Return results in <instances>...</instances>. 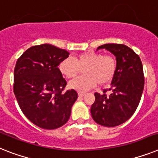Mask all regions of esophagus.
Returning <instances> with one entry per match:
<instances>
[{
    "instance_id": "34e87169",
    "label": "esophagus",
    "mask_w": 158,
    "mask_h": 158,
    "mask_svg": "<svg viewBox=\"0 0 158 158\" xmlns=\"http://www.w3.org/2000/svg\"><path fill=\"white\" fill-rule=\"evenodd\" d=\"M84 95H85V93H81V92L78 93V96H79V97H83Z\"/></svg>"
}]
</instances>
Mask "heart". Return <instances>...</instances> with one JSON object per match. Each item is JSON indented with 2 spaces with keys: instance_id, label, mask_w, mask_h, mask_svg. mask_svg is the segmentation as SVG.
I'll use <instances>...</instances> for the list:
<instances>
[{
  "instance_id": "heart-1",
  "label": "heart",
  "mask_w": 158,
  "mask_h": 158,
  "mask_svg": "<svg viewBox=\"0 0 158 158\" xmlns=\"http://www.w3.org/2000/svg\"><path fill=\"white\" fill-rule=\"evenodd\" d=\"M59 69L69 79L75 77L84 69L85 76L74 79L69 85L71 89L83 93L94 88L97 83L103 85L111 81L116 73L117 61L109 55L88 52L77 55L74 60L64 59L59 65Z\"/></svg>"
}]
</instances>
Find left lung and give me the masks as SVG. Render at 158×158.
<instances>
[{"mask_svg":"<svg viewBox=\"0 0 158 158\" xmlns=\"http://www.w3.org/2000/svg\"><path fill=\"white\" fill-rule=\"evenodd\" d=\"M114 55L117 69L111 86L95 93L90 112L94 120L105 127H115L131 118L140 103L144 85L143 65L133 50L123 44H107L98 48ZM109 91V94H105Z\"/></svg>","mask_w":158,"mask_h":158,"instance_id":"1","label":"left lung"}]
</instances>
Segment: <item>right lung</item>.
Returning a JSON list of instances; mask_svg holds the SVG:
<instances>
[{"mask_svg":"<svg viewBox=\"0 0 158 158\" xmlns=\"http://www.w3.org/2000/svg\"><path fill=\"white\" fill-rule=\"evenodd\" d=\"M69 55L46 44L28 48L17 61L14 93L23 114L41 128L52 130L65 124L77 98L74 89L62 92L67 82L58 66Z\"/></svg>","mask_w":158,"mask_h":158,"instance_id":"obj_1","label":"right lung"}]
</instances>
